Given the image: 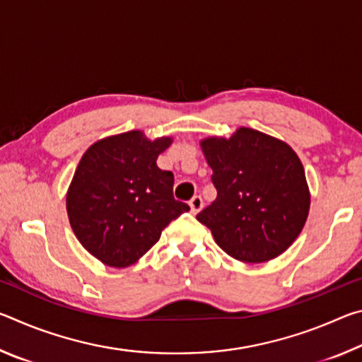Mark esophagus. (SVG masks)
Segmentation results:
<instances>
[{
    "label": "esophagus",
    "mask_w": 362,
    "mask_h": 362,
    "mask_svg": "<svg viewBox=\"0 0 362 362\" xmlns=\"http://www.w3.org/2000/svg\"><path fill=\"white\" fill-rule=\"evenodd\" d=\"M203 198L201 196H193L192 201H189V207H192V212L193 214H198L201 209H203Z\"/></svg>",
    "instance_id": "1"
}]
</instances>
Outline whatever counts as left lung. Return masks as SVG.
<instances>
[{
	"label": "left lung",
	"mask_w": 362,
	"mask_h": 362,
	"mask_svg": "<svg viewBox=\"0 0 362 362\" xmlns=\"http://www.w3.org/2000/svg\"><path fill=\"white\" fill-rule=\"evenodd\" d=\"M217 198L196 218L233 259L262 263L297 240L310 189L297 153L283 140L240 127L230 139L201 140Z\"/></svg>",
	"instance_id": "left-lung-1"
}]
</instances>
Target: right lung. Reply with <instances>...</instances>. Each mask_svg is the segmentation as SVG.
I'll return each instance as SVG.
<instances>
[{"instance_id": "add662e5", "label": "right lung", "mask_w": 362, "mask_h": 362, "mask_svg": "<svg viewBox=\"0 0 362 362\" xmlns=\"http://www.w3.org/2000/svg\"><path fill=\"white\" fill-rule=\"evenodd\" d=\"M170 137L129 131L90 145L66 193L70 225L83 247L113 268H126L158 243L189 206L174 199V174L156 166Z\"/></svg>"}]
</instances>
